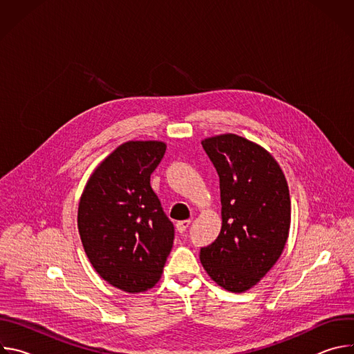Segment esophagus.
<instances>
[{"label":"esophagus","instance_id":"34e87169","mask_svg":"<svg viewBox=\"0 0 354 354\" xmlns=\"http://www.w3.org/2000/svg\"><path fill=\"white\" fill-rule=\"evenodd\" d=\"M190 225V220H183V221H178L176 224H175V227H176V231L178 232H185L186 231V228Z\"/></svg>","mask_w":354,"mask_h":354}]
</instances>
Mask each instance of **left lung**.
I'll use <instances>...</instances> for the list:
<instances>
[{
    "label": "left lung",
    "instance_id": "8db88e82",
    "mask_svg": "<svg viewBox=\"0 0 354 354\" xmlns=\"http://www.w3.org/2000/svg\"><path fill=\"white\" fill-rule=\"evenodd\" d=\"M220 176L223 225L200 249V262L223 288L243 292L280 258L288 238L291 201L286 176L270 153L236 134L201 141Z\"/></svg>",
    "mask_w": 354,
    "mask_h": 354
}]
</instances>
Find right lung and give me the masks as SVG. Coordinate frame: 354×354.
Returning <instances> with one entry per match:
<instances>
[{
  "instance_id": "add662e5",
  "label": "right lung",
  "mask_w": 354,
  "mask_h": 354,
  "mask_svg": "<svg viewBox=\"0 0 354 354\" xmlns=\"http://www.w3.org/2000/svg\"><path fill=\"white\" fill-rule=\"evenodd\" d=\"M167 145L127 141L93 171L78 205V231L97 274L126 292L161 279L174 243V224L149 185Z\"/></svg>"
}]
</instances>
